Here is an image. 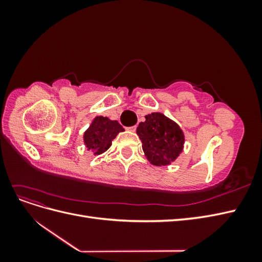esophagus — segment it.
<instances>
[{
  "label": "esophagus",
  "instance_id": "34e87169",
  "mask_svg": "<svg viewBox=\"0 0 262 262\" xmlns=\"http://www.w3.org/2000/svg\"><path fill=\"white\" fill-rule=\"evenodd\" d=\"M128 130L129 131H131V132H134L137 130V126L136 125H133V126H130V128H128Z\"/></svg>",
  "mask_w": 262,
  "mask_h": 262
}]
</instances>
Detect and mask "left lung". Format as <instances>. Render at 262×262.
Here are the masks:
<instances>
[{"label":"left lung","mask_w":262,"mask_h":262,"mask_svg":"<svg viewBox=\"0 0 262 262\" xmlns=\"http://www.w3.org/2000/svg\"><path fill=\"white\" fill-rule=\"evenodd\" d=\"M137 134L147 161L158 167L170 165L184 150V131L164 114L146 115L145 121L139 123Z\"/></svg>","instance_id":"1"}]
</instances>
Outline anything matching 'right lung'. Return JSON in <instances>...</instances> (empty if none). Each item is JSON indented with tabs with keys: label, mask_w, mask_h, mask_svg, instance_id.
<instances>
[{
	"label": "right lung",
	"mask_w": 262,
	"mask_h": 262,
	"mask_svg": "<svg viewBox=\"0 0 262 262\" xmlns=\"http://www.w3.org/2000/svg\"><path fill=\"white\" fill-rule=\"evenodd\" d=\"M123 131L124 129L117 120L97 116L83 134L84 145L93 155H100L112 146L113 140Z\"/></svg>",
	"instance_id": "right-lung-1"
}]
</instances>
